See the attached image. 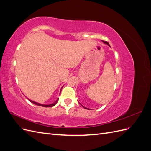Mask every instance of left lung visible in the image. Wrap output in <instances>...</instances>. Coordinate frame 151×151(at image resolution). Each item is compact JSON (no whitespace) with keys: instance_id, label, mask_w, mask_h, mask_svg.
I'll return each mask as SVG.
<instances>
[{"instance_id":"obj_1","label":"left lung","mask_w":151,"mask_h":151,"mask_svg":"<svg viewBox=\"0 0 151 151\" xmlns=\"http://www.w3.org/2000/svg\"><path fill=\"white\" fill-rule=\"evenodd\" d=\"M103 42L104 43H106V44H107L108 45V46H109V43L107 42H106V41H103ZM109 47H110V46H109ZM85 109H88V108H85L84 106H83Z\"/></svg>"}]
</instances>
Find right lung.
I'll list each match as a JSON object with an SVG mask.
<instances>
[{
  "label": "right lung",
  "mask_w": 151,
  "mask_h": 151,
  "mask_svg": "<svg viewBox=\"0 0 151 151\" xmlns=\"http://www.w3.org/2000/svg\"><path fill=\"white\" fill-rule=\"evenodd\" d=\"M29 101L31 102V103H33V104H36V105H38V106H43V107H52V106H53L54 105H55L56 104H57V103L58 102V98L57 99V101H55L54 103H52V104H40V103H36V102H35V101H31V100H30L29 99H28Z\"/></svg>",
  "instance_id": "add662e5"
}]
</instances>
